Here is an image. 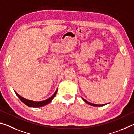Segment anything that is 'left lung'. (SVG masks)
<instances>
[{
  "instance_id": "left-lung-1",
  "label": "left lung",
  "mask_w": 134,
  "mask_h": 134,
  "mask_svg": "<svg viewBox=\"0 0 134 134\" xmlns=\"http://www.w3.org/2000/svg\"><path fill=\"white\" fill-rule=\"evenodd\" d=\"M82 98L83 99V100L85 103H86L87 104H90L91 105H92V106H97V107H101V106H103V105H106V104H100V105H98V104H92L91 103H90V102H88V101H86V99H85L84 98H83L82 97ZM108 104V103H107Z\"/></svg>"
}]
</instances>
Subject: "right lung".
Masks as SVG:
<instances>
[{"label": "right lung", "mask_w": 134, "mask_h": 134, "mask_svg": "<svg viewBox=\"0 0 134 134\" xmlns=\"http://www.w3.org/2000/svg\"><path fill=\"white\" fill-rule=\"evenodd\" d=\"M15 92L16 95L20 99V100L22 101L23 103L25 104V105H27V106H29V107H42V106L47 105L52 100V99L55 97V96L56 95V94L57 92V90H56L55 92L54 93V95H52V96L50 98H49L48 99H46V100L42 101H33L29 100V99H25V98H23L21 96H20V95H19L18 93H16V92Z\"/></svg>", "instance_id": "add662e5"}]
</instances>
